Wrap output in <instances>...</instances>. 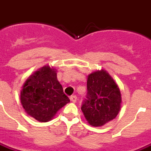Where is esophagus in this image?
<instances>
[{
	"label": "esophagus",
	"instance_id": "obj_1",
	"mask_svg": "<svg viewBox=\"0 0 151 151\" xmlns=\"http://www.w3.org/2000/svg\"><path fill=\"white\" fill-rule=\"evenodd\" d=\"M77 100H78V97H77L76 95H73V96H70V101H72V102H73V103H75L76 101H77Z\"/></svg>",
	"mask_w": 151,
	"mask_h": 151
}]
</instances>
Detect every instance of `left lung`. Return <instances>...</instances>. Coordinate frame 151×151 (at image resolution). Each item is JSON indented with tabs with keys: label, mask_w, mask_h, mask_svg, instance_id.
Wrapping results in <instances>:
<instances>
[{
	"label": "left lung",
	"mask_w": 151,
	"mask_h": 151,
	"mask_svg": "<svg viewBox=\"0 0 151 151\" xmlns=\"http://www.w3.org/2000/svg\"><path fill=\"white\" fill-rule=\"evenodd\" d=\"M88 93L81 106L89 125L104 126L117 116L121 109L119 86L106 70H96L88 75Z\"/></svg>",
	"instance_id": "1"
}]
</instances>
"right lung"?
I'll use <instances>...</instances> for the list:
<instances>
[{
  "label": "right lung",
  "mask_w": 151,
  "mask_h": 151,
  "mask_svg": "<svg viewBox=\"0 0 151 151\" xmlns=\"http://www.w3.org/2000/svg\"><path fill=\"white\" fill-rule=\"evenodd\" d=\"M57 78V70L44 65L30 76L22 86L20 103L30 116L40 122H47L70 102Z\"/></svg>",
  "instance_id": "1"
}]
</instances>
